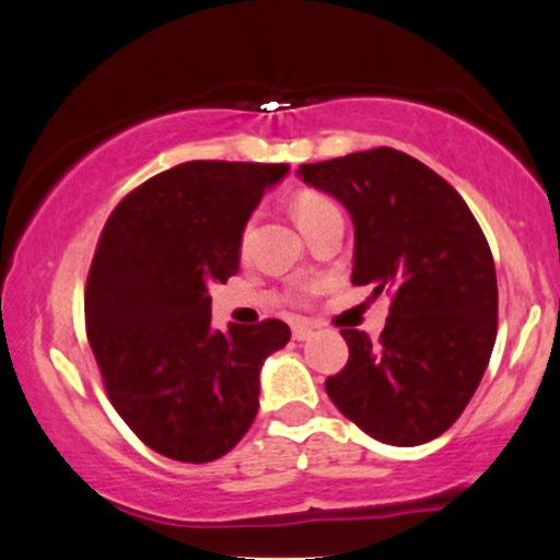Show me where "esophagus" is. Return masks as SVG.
I'll return each mask as SVG.
<instances>
[{"label":"esophagus","instance_id":"34e87169","mask_svg":"<svg viewBox=\"0 0 560 560\" xmlns=\"http://www.w3.org/2000/svg\"><path fill=\"white\" fill-rule=\"evenodd\" d=\"M313 336V326H307V323H294L292 326V339L294 341H305Z\"/></svg>","mask_w":560,"mask_h":560}]
</instances>
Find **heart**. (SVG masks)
Returning a JSON list of instances; mask_svg holds the SVG:
<instances>
[{
	"label": "heart",
	"instance_id": "obj_1",
	"mask_svg": "<svg viewBox=\"0 0 560 560\" xmlns=\"http://www.w3.org/2000/svg\"><path fill=\"white\" fill-rule=\"evenodd\" d=\"M328 208H334L331 198H326L323 192L305 190V192H300L298 198H294L292 211H294V219H298V224H302V221L313 219V215L328 211Z\"/></svg>",
	"mask_w": 560,
	"mask_h": 560
}]
</instances>
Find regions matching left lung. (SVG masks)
<instances>
[{
	"label": "left lung",
	"mask_w": 560,
	"mask_h": 560,
	"mask_svg": "<svg viewBox=\"0 0 560 560\" xmlns=\"http://www.w3.org/2000/svg\"><path fill=\"white\" fill-rule=\"evenodd\" d=\"M298 177L352 215V284L394 294L381 341L341 331L349 360L326 394L375 441H433L459 420L495 345V266L480 224L446 179L394 148L302 164Z\"/></svg>",
	"instance_id": "left-lung-1"
}]
</instances>
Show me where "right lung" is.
Masks as SVG:
<instances>
[{"label": "right lung", "instance_id": "right-lung-1", "mask_svg": "<svg viewBox=\"0 0 560 560\" xmlns=\"http://www.w3.org/2000/svg\"><path fill=\"white\" fill-rule=\"evenodd\" d=\"M287 164L187 161L114 208L85 287V331L106 394L148 448L206 464L258 415L260 368L284 320L211 328L208 284L240 271V242Z\"/></svg>", "mask_w": 560, "mask_h": 560}]
</instances>
